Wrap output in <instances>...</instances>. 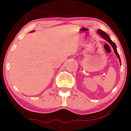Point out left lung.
Instances as JSON below:
<instances>
[{
	"mask_svg": "<svg viewBox=\"0 0 131 131\" xmlns=\"http://www.w3.org/2000/svg\"><path fill=\"white\" fill-rule=\"evenodd\" d=\"M97 33H98V34H99V35H100V36H101V37H103V39H104L105 40H107V42H108L109 43H110V44L111 45H112L113 49V50H114V52H115L116 55H117V58H119V61H120V63H121V58H120V56H119V53H118L117 51V49H116V48H117V47H116V45L115 43L113 42L112 40H111V39L110 38V37H109V36H108V35H107V34L106 33H105L104 31H102L101 30L98 29Z\"/></svg>",
	"mask_w": 131,
	"mask_h": 131,
	"instance_id": "8db88e82",
	"label": "left lung"
}]
</instances>
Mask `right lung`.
Segmentation results:
<instances>
[{
    "label": "right lung",
    "mask_w": 131,
    "mask_h": 131,
    "mask_svg": "<svg viewBox=\"0 0 131 131\" xmlns=\"http://www.w3.org/2000/svg\"><path fill=\"white\" fill-rule=\"evenodd\" d=\"M35 31H31V32H34Z\"/></svg>",
    "instance_id": "right-lung-1"
}]
</instances>
